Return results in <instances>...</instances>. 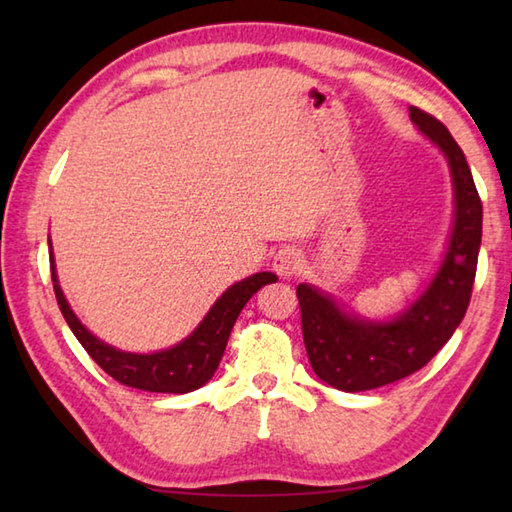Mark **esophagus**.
<instances>
[{"instance_id": "1", "label": "esophagus", "mask_w": 512, "mask_h": 512, "mask_svg": "<svg viewBox=\"0 0 512 512\" xmlns=\"http://www.w3.org/2000/svg\"><path fill=\"white\" fill-rule=\"evenodd\" d=\"M301 262L303 259H301V253L297 248L284 246V248H279L273 257V270L281 277H292L299 270Z\"/></svg>"}]
</instances>
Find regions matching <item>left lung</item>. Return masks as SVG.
I'll return each mask as SVG.
<instances>
[{
	"mask_svg": "<svg viewBox=\"0 0 512 512\" xmlns=\"http://www.w3.org/2000/svg\"><path fill=\"white\" fill-rule=\"evenodd\" d=\"M409 118L449 162L455 204L449 244L427 288L389 319H365L330 292L297 286L310 365L323 383L341 391L376 389L418 372L451 339L471 301L482 244V200L449 129L418 107H409Z\"/></svg>",
	"mask_w": 512,
	"mask_h": 512,
	"instance_id": "1",
	"label": "left lung"
}]
</instances>
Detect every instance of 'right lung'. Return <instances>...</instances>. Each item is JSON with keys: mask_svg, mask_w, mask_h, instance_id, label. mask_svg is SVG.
<instances>
[{"mask_svg": "<svg viewBox=\"0 0 512 512\" xmlns=\"http://www.w3.org/2000/svg\"><path fill=\"white\" fill-rule=\"evenodd\" d=\"M48 248L54 295H57L61 314L65 321H68L76 339L85 347V352L94 358L96 365H99L103 372L116 378L118 383L143 391H158V394H189V391L200 389L202 385L209 383L217 365L222 361L228 336H231L239 312H242L248 299L253 297L259 288L277 281V275L273 273H257L237 281V284L222 292L220 299L213 303L211 310L204 314L198 328H195L187 339L167 347V350L136 354L118 350V347L101 341L99 336H94L79 321L59 286L50 237Z\"/></svg>", "mask_w": 512, "mask_h": 512, "instance_id": "1", "label": "right lung"}]
</instances>
